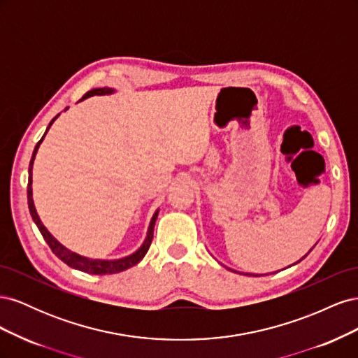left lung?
<instances>
[{
    "instance_id": "8db88e82",
    "label": "left lung",
    "mask_w": 358,
    "mask_h": 358,
    "mask_svg": "<svg viewBox=\"0 0 358 358\" xmlns=\"http://www.w3.org/2000/svg\"><path fill=\"white\" fill-rule=\"evenodd\" d=\"M315 245H317V243H315ZM315 245H313V246H315ZM313 246H312V249H313ZM312 249H310V251H312ZM310 251H309V252H310ZM309 252H308V254H309ZM308 254H306L305 257H301L297 263H300L303 258H306ZM297 263H294V264H297ZM294 264H291V266H294ZM291 266H288V267H291ZM229 270H231V272H234V273H241V272H236V270H233V268H229ZM282 270H284V268H282ZM273 273H275V272H273ZM245 275H246V276H263V275H254V273H245Z\"/></svg>"
}]
</instances>
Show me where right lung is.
I'll return each mask as SVG.
<instances>
[{
  "mask_svg": "<svg viewBox=\"0 0 358 358\" xmlns=\"http://www.w3.org/2000/svg\"><path fill=\"white\" fill-rule=\"evenodd\" d=\"M116 90L113 88H107V86H104V88H95V90H91L86 92L82 100H86L90 99V96H94V95H110V94H115ZM79 100V101H82ZM69 109V107H66V110ZM59 116V113L52 119L49 127L46 128V133L43 134V137L40 138V142L36 145L34 148V152H32V157H31V161H29V169H28V188H27V194H28V208H29V213L32 216V221L36 222V225L38 227V230L41 233V236L45 237V241L48 242V245L50 246L52 252L55 254L61 262L66 263L67 266L76 268V270H80V272H85V273H90V275H112V273H119V272H124V270L129 268L136 266L137 263L142 262V258L146 255L148 249L150 246V242H152L154 239V227H155V221L158 218V209L155 210V213L152 215V218H150V222H149V227H148V233H146V237L143 243L140 245V248L137 249V251H134L133 254L129 255H125L122 258H115V259H100V258H90V257H85V255H80L78 252H73L71 249L64 246L61 242H58L55 237H53L50 234V231L46 229L45 225H43L40 216L36 210V206H34V200H32V166H34V159H36V155H37V150L43 142V138H45V136L48 134L50 125L55 122V119Z\"/></svg>",
  "mask_w": 358,
  "mask_h": 358,
  "instance_id": "right-lung-1",
  "label": "right lung"
}]
</instances>
